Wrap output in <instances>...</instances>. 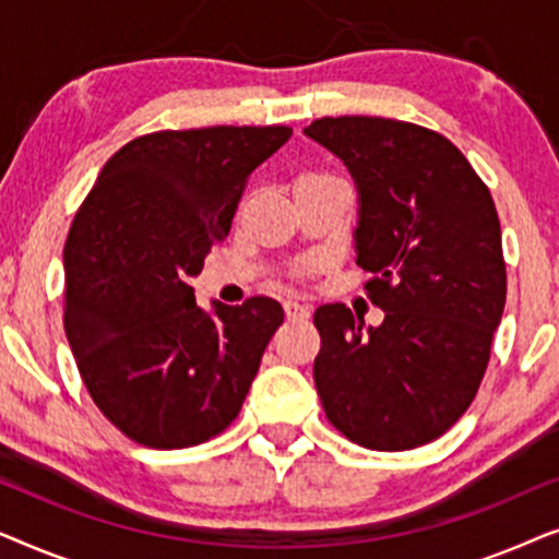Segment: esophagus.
<instances>
[{"label": "esophagus", "instance_id": "34e87169", "mask_svg": "<svg viewBox=\"0 0 559 559\" xmlns=\"http://www.w3.org/2000/svg\"><path fill=\"white\" fill-rule=\"evenodd\" d=\"M285 316H287L289 323H300V320L310 318V310H308V305H302L297 300H287L285 302Z\"/></svg>", "mask_w": 559, "mask_h": 559}]
</instances>
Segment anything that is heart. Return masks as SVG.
I'll return each instance as SVG.
<instances>
[{
    "instance_id": "obj_1",
    "label": "heart",
    "mask_w": 559,
    "mask_h": 559,
    "mask_svg": "<svg viewBox=\"0 0 559 559\" xmlns=\"http://www.w3.org/2000/svg\"><path fill=\"white\" fill-rule=\"evenodd\" d=\"M328 180H338V178H335V175H331V173H323V170H305V173L297 175L295 188L312 186V182H328ZM310 270H312V264L305 262V264H297L293 274H295V277H305V274H310Z\"/></svg>"
}]
</instances>
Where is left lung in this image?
I'll return each instance as SVG.
<instances>
[{"instance_id": "left-lung-1", "label": "left lung", "mask_w": 559, "mask_h": 559, "mask_svg": "<svg viewBox=\"0 0 559 559\" xmlns=\"http://www.w3.org/2000/svg\"><path fill=\"white\" fill-rule=\"evenodd\" d=\"M305 134L338 155L361 195L356 251L384 323L320 305L312 377L356 445L412 450L476 400L507 302L501 224L486 182L448 136L400 119L323 117Z\"/></svg>"}]
</instances>
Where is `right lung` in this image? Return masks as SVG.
I'll return each mask as SVG.
<instances>
[{
  "label": "right lung",
  "mask_w": 559,
  "mask_h": 559,
  "mask_svg": "<svg viewBox=\"0 0 559 559\" xmlns=\"http://www.w3.org/2000/svg\"><path fill=\"white\" fill-rule=\"evenodd\" d=\"M293 129L203 127L142 134L114 152L63 249V323L81 379L109 423L175 450L239 417L285 320L270 297L195 305L190 277L228 236L249 175Z\"/></svg>",
  "instance_id": "right-lung-1"
}]
</instances>
